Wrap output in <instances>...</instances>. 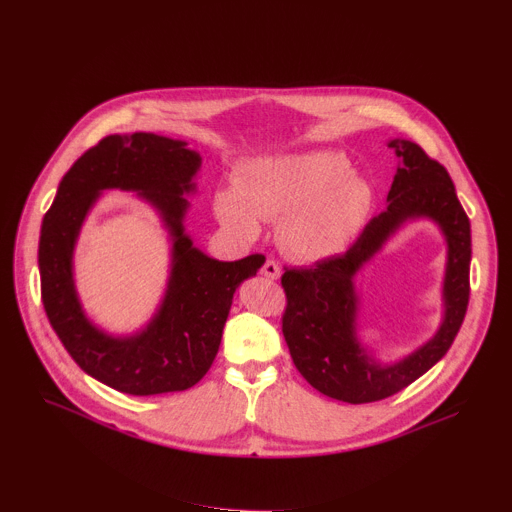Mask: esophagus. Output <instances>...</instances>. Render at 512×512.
I'll list each match as a JSON object with an SVG mask.
<instances>
[{"mask_svg":"<svg viewBox=\"0 0 512 512\" xmlns=\"http://www.w3.org/2000/svg\"><path fill=\"white\" fill-rule=\"evenodd\" d=\"M261 276H265V278H269V280H280L282 269H280V265H278L276 261L267 259V261L263 263V267H261Z\"/></svg>","mask_w":512,"mask_h":512,"instance_id":"34e87169","label":"esophagus"}]
</instances>
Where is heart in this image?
<instances>
[{
  "label": "heart",
  "mask_w": 512,
  "mask_h": 512,
  "mask_svg": "<svg viewBox=\"0 0 512 512\" xmlns=\"http://www.w3.org/2000/svg\"><path fill=\"white\" fill-rule=\"evenodd\" d=\"M234 185L214 195L218 222L247 241L261 234V220L280 222L278 245L298 263L344 253L374 203L368 181L333 150L247 156L236 164Z\"/></svg>",
  "instance_id": "b5f03b06"
}]
</instances>
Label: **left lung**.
<instances>
[{"mask_svg":"<svg viewBox=\"0 0 512 512\" xmlns=\"http://www.w3.org/2000/svg\"><path fill=\"white\" fill-rule=\"evenodd\" d=\"M387 146L399 162L385 212L370 220L346 255L309 269H286L282 276L288 298L282 331L298 372L323 395L346 403L379 401L420 379L449 352L469 302L471 226L447 168L414 142L397 138ZM418 219L436 223L446 238L443 317L424 345L383 363L359 337L355 278L401 227Z\"/></svg>","mask_w":512,"mask_h":512,"instance_id":"left-lung-1","label":"left lung"}]
</instances>
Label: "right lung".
Instances as JSON below:
<instances>
[{
	"instance_id": "right-lung-1",
	"label": "right lung",
	"mask_w": 512,
	"mask_h": 512,
	"mask_svg": "<svg viewBox=\"0 0 512 512\" xmlns=\"http://www.w3.org/2000/svg\"><path fill=\"white\" fill-rule=\"evenodd\" d=\"M201 156L156 133H115L67 170L45 214L39 241L41 294L51 327L92 379L129 395L185 391L218 354L232 296L263 265L261 255L218 261L193 245L185 220L197 193ZM135 192L155 210L169 241V278L155 315L117 336L88 317L73 259L83 222L105 190Z\"/></svg>"
}]
</instances>
